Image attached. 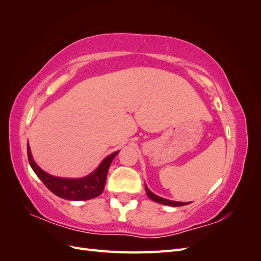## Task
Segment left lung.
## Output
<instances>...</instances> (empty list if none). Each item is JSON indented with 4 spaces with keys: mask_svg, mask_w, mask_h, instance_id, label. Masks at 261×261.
Wrapping results in <instances>:
<instances>
[{
    "mask_svg": "<svg viewBox=\"0 0 261 261\" xmlns=\"http://www.w3.org/2000/svg\"><path fill=\"white\" fill-rule=\"evenodd\" d=\"M145 189H146V193L148 195V197L151 200L155 201V202H159L162 204H165V206H171V207H180V206H186V204L191 203V202H180V201H173V200H169V199H165L162 198V197L158 196L155 194H153L150 189L148 188L147 185H145Z\"/></svg>",
    "mask_w": 261,
    "mask_h": 261,
    "instance_id": "8db88e82",
    "label": "left lung"
}]
</instances>
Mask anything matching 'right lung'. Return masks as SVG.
<instances>
[{"mask_svg":"<svg viewBox=\"0 0 261 261\" xmlns=\"http://www.w3.org/2000/svg\"><path fill=\"white\" fill-rule=\"evenodd\" d=\"M120 150L111 153L105 158L99 167L91 172L90 174L80 178H66L53 176L49 173L44 172L39 165L35 162L29 144H27V154L31 169L34 170L36 175L42 180V183L49 188L54 195L60 198L66 200H89L96 198L102 194L105 189L107 175L110 165H111L115 155Z\"/></svg>","mask_w":261,"mask_h":261,"instance_id":"obj_1","label":"right lung"}]
</instances>
